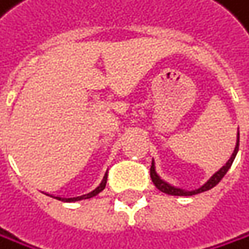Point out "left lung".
<instances>
[{"label":"left lung","mask_w":249,"mask_h":249,"mask_svg":"<svg viewBox=\"0 0 249 249\" xmlns=\"http://www.w3.org/2000/svg\"><path fill=\"white\" fill-rule=\"evenodd\" d=\"M238 150H239V132H238V142H236L234 151H233V154H231V157L229 159L227 163H226L218 172H215L213 177H211V178L208 179V182H205L200 189L193 190V192H185V190L172 187V185H169V184L165 182L163 179H160V177L156 174V169H154V161L151 163V168H150V177H151V181L154 182L156 187H157L160 192L166 193V195H172V196H193V195H197V193H203V192H208V190H211L213 187H215V185L223 179V177H224V175L227 174V171L230 169V166H231V163H233V160H234V157H236V153H238Z\"/></svg>","instance_id":"8db88e82"}]
</instances>
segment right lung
<instances>
[{
  "mask_svg": "<svg viewBox=\"0 0 249 249\" xmlns=\"http://www.w3.org/2000/svg\"><path fill=\"white\" fill-rule=\"evenodd\" d=\"M105 184H107V174H105V177H104L102 182L99 184V187H96L93 192H90V193H88V195H83V196H78V197H56V199L64 200V202H75V200H83V199H90V197L96 196L98 193H101V192L105 189ZM52 197H53V196H52Z\"/></svg>",
  "mask_w": 249,
  "mask_h": 249,
  "instance_id": "right-lung-1",
  "label": "right lung"
}]
</instances>
